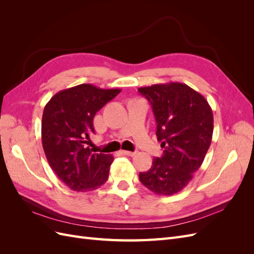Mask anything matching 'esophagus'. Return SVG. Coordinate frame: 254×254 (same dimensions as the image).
Segmentation results:
<instances>
[{
	"label": "esophagus",
	"instance_id": "1",
	"mask_svg": "<svg viewBox=\"0 0 254 254\" xmlns=\"http://www.w3.org/2000/svg\"><path fill=\"white\" fill-rule=\"evenodd\" d=\"M121 153H123L124 156H129L132 157L135 155V151H128V150H121Z\"/></svg>",
	"mask_w": 254,
	"mask_h": 254
}]
</instances>
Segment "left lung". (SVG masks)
Segmentation results:
<instances>
[{
  "instance_id": "left-lung-1",
  "label": "left lung",
  "mask_w": 254,
  "mask_h": 254,
  "mask_svg": "<svg viewBox=\"0 0 254 254\" xmlns=\"http://www.w3.org/2000/svg\"><path fill=\"white\" fill-rule=\"evenodd\" d=\"M149 102L157 122V137L164 148L148 172L140 173L143 186L170 196L188 186L201 166L213 135V113L205 98L186 83L153 84L137 90Z\"/></svg>"
}]
</instances>
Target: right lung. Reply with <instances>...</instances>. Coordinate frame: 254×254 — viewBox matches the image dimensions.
<instances>
[{"label":"right lung","mask_w":254,"mask_h":254,"mask_svg":"<svg viewBox=\"0 0 254 254\" xmlns=\"http://www.w3.org/2000/svg\"><path fill=\"white\" fill-rule=\"evenodd\" d=\"M121 92L82 83L54 95L44 107L41 135L45 157L52 170L65 186L88 191L107 181L111 155L89 147L94 133V115Z\"/></svg>","instance_id":"right-lung-1"}]
</instances>
